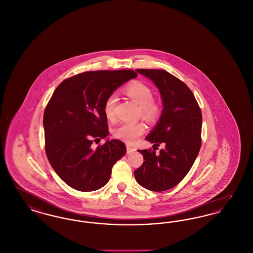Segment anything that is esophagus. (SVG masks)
Returning a JSON list of instances; mask_svg holds the SVG:
<instances>
[{
  "instance_id": "obj_1",
  "label": "esophagus",
  "mask_w": 253,
  "mask_h": 253,
  "mask_svg": "<svg viewBox=\"0 0 253 253\" xmlns=\"http://www.w3.org/2000/svg\"><path fill=\"white\" fill-rule=\"evenodd\" d=\"M135 151V149L133 148V147H132V146H127V154L128 155H130V154H132V153H133Z\"/></svg>"
}]
</instances>
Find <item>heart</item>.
<instances>
[{"label": "heart", "mask_w": 253, "mask_h": 253, "mask_svg": "<svg viewBox=\"0 0 253 253\" xmlns=\"http://www.w3.org/2000/svg\"><path fill=\"white\" fill-rule=\"evenodd\" d=\"M127 96H130L139 106L142 117L147 121L157 120L160 113V108L156 101L153 100V91L148 85L141 82H132L124 89ZM118 97L113 94L108 96L104 103L103 111L105 117L109 121H115L116 119V103ZM145 132V126L142 123H121L114 129L113 135L126 143H133Z\"/></svg>", "instance_id": "heart-1"}]
</instances>
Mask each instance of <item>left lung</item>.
Wrapping results in <instances>:
<instances>
[{"label": "left lung", "mask_w": 253, "mask_h": 253, "mask_svg": "<svg viewBox=\"0 0 253 253\" xmlns=\"http://www.w3.org/2000/svg\"><path fill=\"white\" fill-rule=\"evenodd\" d=\"M153 81L163 101V110L155 129L146 140L154 151L139 150L143 164L134 170L136 182L153 192L176 186L190 171L201 147L202 114L191 89L179 79L161 69H136ZM165 148L155 155L156 146Z\"/></svg>", "instance_id": "8db88e82"}]
</instances>
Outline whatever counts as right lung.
<instances>
[{"label": "right lung", "instance_id": "obj_1", "mask_svg": "<svg viewBox=\"0 0 253 253\" xmlns=\"http://www.w3.org/2000/svg\"><path fill=\"white\" fill-rule=\"evenodd\" d=\"M132 70H99L66 79L54 91L43 114L45 153L49 162L68 186L93 192L107 184L115 163L126 154L118 139L93 150V142L109 134L103 107L108 96L136 78Z\"/></svg>", "mask_w": 253, "mask_h": 253}]
</instances>
